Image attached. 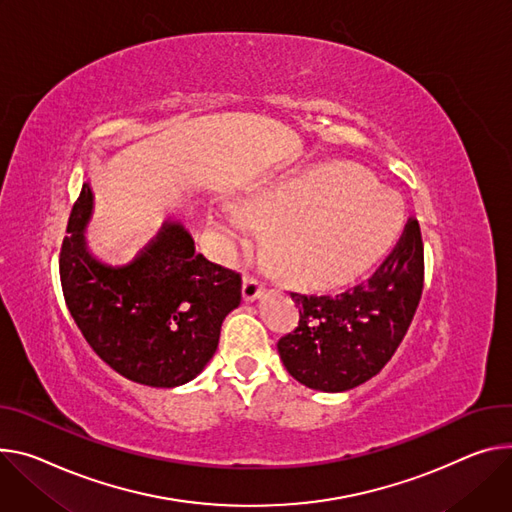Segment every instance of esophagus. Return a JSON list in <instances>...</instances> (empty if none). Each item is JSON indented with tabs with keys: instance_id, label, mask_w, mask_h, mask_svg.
<instances>
[{
	"instance_id": "1",
	"label": "esophagus",
	"mask_w": 512,
	"mask_h": 512,
	"mask_svg": "<svg viewBox=\"0 0 512 512\" xmlns=\"http://www.w3.org/2000/svg\"><path fill=\"white\" fill-rule=\"evenodd\" d=\"M263 294V286L251 275L243 277V298L245 302H255Z\"/></svg>"
}]
</instances>
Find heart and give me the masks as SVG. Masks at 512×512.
Returning a JSON list of instances; mask_svg holds the SVG:
<instances>
[{"label":"heart","instance_id":"obj_1","mask_svg":"<svg viewBox=\"0 0 512 512\" xmlns=\"http://www.w3.org/2000/svg\"><path fill=\"white\" fill-rule=\"evenodd\" d=\"M253 216L277 230L275 259L310 282H333L367 267L394 241L402 202L374 177L349 165L318 167L275 185L251 204ZM220 224L239 239L253 228L226 210Z\"/></svg>","mask_w":512,"mask_h":512}]
</instances>
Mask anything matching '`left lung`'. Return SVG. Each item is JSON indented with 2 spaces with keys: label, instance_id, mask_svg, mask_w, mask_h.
I'll list each match as a JSON object with an SVG mask.
<instances>
[{
  "label": "left lung",
  "instance_id": "left-lung-1",
  "mask_svg": "<svg viewBox=\"0 0 512 512\" xmlns=\"http://www.w3.org/2000/svg\"><path fill=\"white\" fill-rule=\"evenodd\" d=\"M418 220L376 273L341 294H298V327L277 341L290 376L312 390L345 392L380 374L402 343L423 294Z\"/></svg>",
  "mask_w": 512,
  "mask_h": 512
}]
</instances>
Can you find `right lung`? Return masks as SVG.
I'll use <instances>...</instances> for the list:
<instances>
[{
    "label": "right lung",
    "instance_id": "right-lung-1",
    "mask_svg": "<svg viewBox=\"0 0 512 512\" xmlns=\"http://www.w3.org/2000/svg\"><path fill=\"white\" fill-rule=\"evenodd\" d=\"M89 183L71 210L59 271L81 335L120 376L151 388L192 382L218 349L220 327L241 304V275L196 253L181 222L165 220L132 261L91 255Z\"/></svg>",
    "mask_w": 512,
    "mask_h": 512
}]
</instances>
